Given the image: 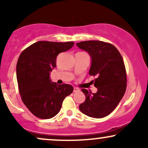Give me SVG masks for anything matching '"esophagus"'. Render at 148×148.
Here are the masks:
<instances>
[{
  "label": "esophagus",
  "instance_id": "obj_1",
  "mask_svg": "<svg viewBox=\"0 0 148 148\" xmlns=\"http://www.w3.org/2000/svg\"><path fill=\"white\" fill-rule=\"evenodd\" d=\"M80 90L78 88H74V92H79Z\"/></svg>",
  "mask_w": 148,
  "mask_h": 148
}]
</instances>
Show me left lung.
<instances>
[{
	"instance_id": "8db88e82",
	"label": "left lung",
	"mask_w": 148,
	"mask_h": 148,
	"mask_svg": "<svg viewBox=\"0 0 148 148\" xmlns=\"http://www.w3.org/2000/svg\"><path fill=\"white\" fill-rule=\"evenodd\" d=\"M76 46L90 56L89 74L97 77L94 86L97 88L96 93L81 90L86 100L79 105L80 111L91 118L106 117L118 106L126 90V69L123 57L114 46L104 42H81Z\"/></svg>"
}]
</instances>
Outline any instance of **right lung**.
<instances>
[{
  "instance_id": "1",
  "label": "right lung",
  "mask_w": 148,
  "mask_h": 148,
  "mask_svg": "<svg viewBox=\"0 0 148 148\" xmlns=\"http://www.w3.org/2000/svg\"><path fill=\"white\" fill-rule=\"evenodd\" d=\"M73 42L39 41L25 49L16 64V79L23 102L34 115L49 119L60 111L62 101L73 92L71 85L52 82L50 73L60 53L68 51Z\"/></svg>"
}]
</instances>
